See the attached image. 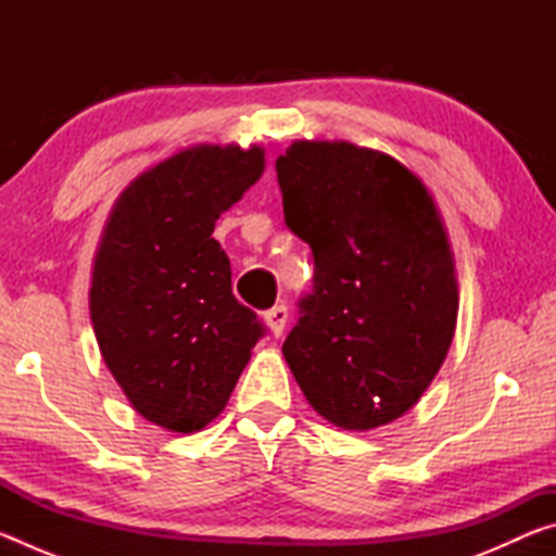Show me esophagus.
<instances>
[{
  "label": "esophagus",
  "mask_w": 556,
  "mask_h": 556,
  "mask_svg": "<svg viewBox=\"0 0 556 556\" xmlns=\"http://www.w3.org/2000/svg\"><path fill=\"white\" fill-rule=\"evenodd\" d=\"M265 321H267V326H269V331H271V333H275V336H281V331H285V326H287V321H289V312H287V306H285V304L271 306L269 312H265Z\"/></svg>",
  "instance_id": "esophagus-1"
}]
</instances>
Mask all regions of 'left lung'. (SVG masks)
<instances>
[{
    "instance_id": "8db88e82",
    "label": "left lung",
    "mask_w": 556,
    "mask_h": 556,
    "mask_svg": "<svg viewBox=\"0 0 556 556\" xmlns=\"http://www.w3.org/2000/svg\"><path fill=\"white\" fill-rule=\"evenodd\" d=\"M277 178L316 265L281 345L289 370L331 425H390L427 392L456 333V262L434 195L394 156L351 142L296 139Z\"/></svg>"
}]
</instances>
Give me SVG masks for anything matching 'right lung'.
Instances as JSON below:
<instances>
[{
	"label": "right lung",
	"instance_id": "right-lung-1",
	"mask_svg": "<svg viewBox=\"0 0 556 556\" xmlns=\"http://www.w3.org/2000/svg\"><path fill=\"white\" fill-rule=\"evenodd\" d=\"M265 172V149L195 144L149 166L117 195L92 260L90 321L135 412L193 434L218 417L260 341L211 238Z\"/></svg>",
	"mask_w": 556,
	"mask_h": 556
}]
</instances>
